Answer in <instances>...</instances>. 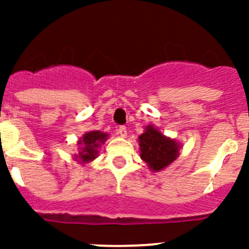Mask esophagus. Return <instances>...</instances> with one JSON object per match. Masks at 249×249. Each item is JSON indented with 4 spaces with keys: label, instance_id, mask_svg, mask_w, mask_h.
Wrapping results in <instances>:
<instances>
[{
    "label": "esophagus",
    "instance_id": "1",
    "mask_svg": "<svg viewBox=\"0 0 249 249\" xmlns=\"http://www.w3.org/2000/svg\"><path fill=\"white\" fill-rule=\"evenodd\" d=\"M117 135L121 136V137H127V129L124 126H121L120 128L117 129Z\"/></svg>",
    "mask_w": 249,
    "mask_h": 249
}]
</instances>
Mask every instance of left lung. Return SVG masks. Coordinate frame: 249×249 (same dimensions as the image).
Segmentation results:
<instances>
[{"label": "left lung", "mask_w": 249, "mask_h": 249, "mask_svg": "<svg viewBox=\"0 0 249 249\" xmlns=\"http://www.w3.org/2000/svg\"><path fill=\"white\" fill-rule=\"evenodd\" d=\"M138 142L141 158L153 172L166 168L179 156L181 144L176 140L162 135L152 124L146 127L143 133L138 137Z\"/></svg>", "instance_id": "left-lung-1"}]
</instances>
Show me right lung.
Here are the masks:
<instances>
[{
    "label": "right lung",
    "instance_id": "right-lung-1",
    "mask_svg": "<svg viewBox=\"0 0 249 249\" xmlns=\"http://www.w3.org/2000/svg\"><path fill=\"white\" fill-rule=\"evenodd\" d=\"M108 137V133H103L101 131H91L83 135L80 138L78 143V153L74 155L76 160H78L81 163H89L91 160L97 157L98 148L101 144H103Z\"/></svg>",
    "mask_w": 249,
    "mask_h": 249
}]
</instances>
